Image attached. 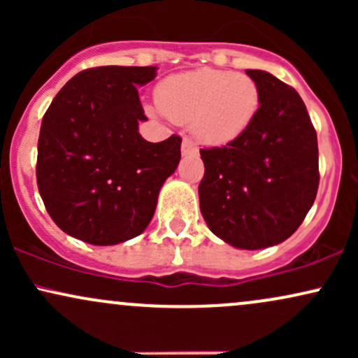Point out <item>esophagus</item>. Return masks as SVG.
<instances>
[{
	"mask_svg": "<svg viewBox=\"0 0 358 358\" xmlns=\"http://www.w3.org/2000/svg\"><path fill=\"white\" fill-rule=\"evenodd\" d=\"M199 153V148L195 146V143L190 138H183L182 141V155H196Z\"/></svg>",
	"mask_w": 358,
	"mask_h": 358,
	"instance_id": "esophagus-1",
	"label": "esophagus"
}]
</instances>
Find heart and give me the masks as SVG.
<instances>
[{
    "mask_svg": "<svg viewBox=\"0 0 358 358\" xmlns=\"http://www.w3.org/2000/svg\"><path fill=\"white\" fill-rule=\"evenodd\" d=\"M156 102L175 122H190L205 145H227L252 124L261 104L256 80L248 73L196 69L166 77Z\"/></svg>",
    "mask_w": 358,
    "mask_h": 358,
    "instance_id": "1",
    "label": "heart"
}]
</instances>
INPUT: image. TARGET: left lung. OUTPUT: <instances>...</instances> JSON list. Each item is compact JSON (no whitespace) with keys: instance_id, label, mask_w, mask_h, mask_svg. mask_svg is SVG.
Instances as JSON below:
<instances>
[{"instance_id":"left-lung-1","label":"left lung","mask_w":358,"mask_h":358,"mask_svg":"<svg viewBox=\"0 0 358 358\" xmlns=\"http://www.w3.org/2000/svg\"><path fill=\"white\" fill-rule=\"evenodd\" d=\"M261 92L242 136L200 150V212L208 229L237 249H264L293 236L318 192V141L305 102L266 71H245Z\"/></svg>"}]
</instances>
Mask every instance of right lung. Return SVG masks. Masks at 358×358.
Wrapping results in <instances>:
<instances>
[{
    "mask_svg": "<svg viewBox=\"0 0 358 358\" xmlns=\"http://www.w3.org/2000/svg\"><path fill=\"white\" fill-rule=\"evenodd\" d=\"M158 67L89 69L73 76L45 113L36 183L52 220L92 245L133 239L153 219L159 190L178 166L182 138L150 143L138 85Z\"/></svg>",
    "mask_w": 358,
    "mask_h": 358,
    "instance_id": "1",
    "label": "right lung"
}]
</instances>
